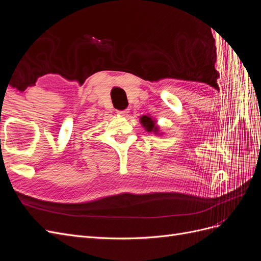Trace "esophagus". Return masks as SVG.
Wrapping results in <instances>:
<instances>
[{"mask_svg":"<svg viewBox=\"0 0 261 261\" xmlns=\"http://www.w3.org/2000/svg\"><path fill=\"white\" fill-rule=\"evenodd\" d=\"M117 113L120 114V115H122V116H126V115H128L129 110L128 109H125V110H122V111H117Z\"/></svg>","mask_w":261,"mask_h":261,"instance_id":"34e87169","label":"esophagus"}]
</instances>
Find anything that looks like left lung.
Segmentation results:
<instances>
[{
  "label": "left lung",
  "instance_id": "1",
  "mask_svg": "<svg viewBox=\"0 0 261 261\" xmlns=\"http://www.w3.org/2000/svg\"><path fill=\"white\" fill-rule=\"evenodd\" d=\"M140 123L143 124L145 129L149 133L153 132L154 134H158V132H159V127H158V125L155 124V121L152 120L151 117H149L147 115L141 116L140 117Z\"/></svg>",
  "mask_w": 261,
  "mask_h": 261
}]
</instances>
